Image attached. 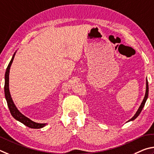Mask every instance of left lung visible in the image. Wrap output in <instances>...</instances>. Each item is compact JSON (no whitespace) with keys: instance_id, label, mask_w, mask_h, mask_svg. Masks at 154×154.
Returning a JSON list of instances; mask_svg holds the SVG:
<instances>
[{"instance_id":"obj_1","label":"left lung","mask_w":154,"mask_h":154,"mask_svg":"<svg viewBox=\"0 0 154 154\" xmlns=\"http://www.w3.org/2000/svg\"><path fill=\"white\" fill-rule=\"evenodd\" d=\"M148 93H149V87H148V82H147V79H146V91H145V97H144V99L143 100L142 103L141 104V106H139L138 110H137V112H136V114L134 115V116L131 118V119L129 120L128 122H130V121H133L134 120V119H136V118L138 117V116L140 114V113L141 112L143 108V107L145 106V102H146L147 99V97H148Z\"/></svg>"}]
</instances>
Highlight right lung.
Here are the masks:
<instances>
[{
  "label": "right lung",
  "mask_w": 154,
  "mask_h": 154,
  "mask_svg": "<svg viewBox=\"0 0 154 154\" xmlns=\"http://www.w3.org/2000/svg\"><path fill=\"white\" fill-rule=\"evenodd\" d=\"M16 52L13 54V57L11 60L9 62V65H8L7 68L6 69V72H5V99L7 100V103L9 107V109L10 110L11 114L12 116L15 118V120H17L19 122L23 124L24 125L28 126L29 128H43L44 126H46L47 123H37L35 122L34 121L29 119L28 117H26L23 114L19 111V109L17 108V107L15 106V105L13 102V99L11 96L10 91H9V72H10V67L11 64L13 63V59L15 55Z\"/></svg>",
  "instance_id": "add662e5"
}]
</instances>
